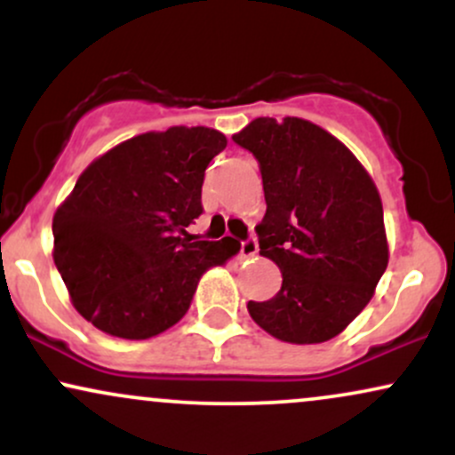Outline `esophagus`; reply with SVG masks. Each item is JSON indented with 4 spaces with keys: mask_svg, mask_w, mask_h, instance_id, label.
Instances as JSON below:
<instances>
[{
    "mask_svg": "<svg viewBox=\"0 0 455 455\" xmlns=\"http://www.w3.org/2000/svg\"><path fill=\"white\" fill-rule=\"evenodd\" d=\"M259 252V243H257V237H248L245 242H242V250H239V254H242V259H252L257 257Z\"/></svg>",
    "mask_w": 455,
    "mask_h": 455,
    "instance_id": "34e87169",
    "label": "esophagus"
}]
</instances>
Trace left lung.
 I'll return each instance as SVG.
<instances>
[{
    "label": "left lung",
    "mask_w": 455,
    "mask_h": 455,
    "mask_svg": "<svg viewBox=\"0 0 455 455\" xmlns=\"http://www.w3.org/2000/svg\"><path fill=\"white\" fill-rule=\"evenodd\" d=\"M233 140L260 164L267 212L254 231L282 271V289L248 301L250 316L282 342L331 340L387 269L377 186L347 145L307 119L257 117Z\"/></svg>",
    "instance_id": "1"
}]
</instances>
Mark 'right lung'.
Listing matches in <instances>:
<instances>
[{
  "instance_id": "obj_1",
  "label": "right lung",
  "mask_w": 455,
  "mask_h": 455,
  "mask_svg": "<svg viewBox=\"0 0 455 455\" xmlns=\"http://www.w3.org/2000/svg\"><path fill=\"white\" fill-rule=\"evenodd\" d=\"M227 137L173 126L115 145L76 180L53 216V259L72 306L115 338L148 340L186 315L198 280L237 248L186 231Z\"/></svg>"
}]
</instances>
